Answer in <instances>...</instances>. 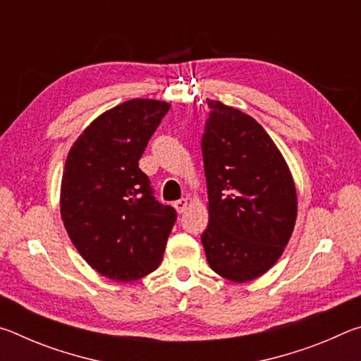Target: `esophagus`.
<instances>
[{
  "instance_id": "1",
  "label": "esophagus",
  "mask_w": 361,
  "mask_h": 361,
  "mask_svg": "<svg viewBox=\"0 0 361 361\" xmlns=\"http://www.w3.org/2000/svg\"><path fill=\"white\" fill-rule=\"evenodd\" d=\"M175 209H176V212H178V213L185 212V210L188 209V199L183 197V199H180V200H176V202H175Z\"/></svg>"
}]
</instances>
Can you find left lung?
<instances>
[{"mask_svg":"<svg viewBox=\"0 0 361 361\" xmlns=\"http://www.w3.org/2000/svg\"><path fill=\"white\" fill-rule=\"evenodd\" d=\"M209 108L202 156L210 218L200 239L213 271L242 283L282 256L296 223V189L259 122L218 100Z\"/></svg>","mask_w":361,"mask_h":361,"instance_id":"1","label":"left lung"}]
</instances>
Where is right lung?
Instances as JSON below:
<instances>
[{
  "label": "right lung",
  "instance_id": "right-lung-1",
  "mask_svg": "<svg viewBox=\"0 0 361 361\" xmlns=\"http://www.w3.org/2000/svg\"><path fill=\"white\" fill-rule=\"evenodd\" d=\"M170 105L135 99L99 116L68 152L60 213L73 245L97 272L132 282L154 271L176 221L138 169Z\"/></svg>",
  "mask_w": 361,
  "mask_h": 361
}]
</instances>
